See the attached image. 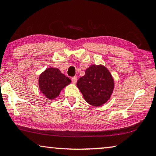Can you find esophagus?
Here are the masks:
<instances>
[{
	"mask_svg": "<svg viewBox=\"0 0 156 156\" xmlns=\"http://www.w3.org/2000/svg\"><path fill=\"white\" fill-rule=\"evenodd\" d=\"M72 80L73 84H76V82H77V77H76V76H73V77H72Z\"/></svg>",
	"mask_w": 156,
	"mask_h": 156,
	"instance_id": "34e87169",
	"label": "esophagus"
}]
</instances>
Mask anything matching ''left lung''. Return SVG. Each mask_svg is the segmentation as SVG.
<instances>
[{
  "instance_id": "obj_1",
  "label": "left lung",
  "mask_w": 156,
  "mask_h": 156,
  "mask_svg": "<svg viewBox=\"0 0 156 156\" xmlns=\"http://www.w3.org/2000/svg\"><path fill=\"white\" fill-rule=\"evenodd\" d=\"M77 86L89 104L100 106L109 99L114 83L106 67L92 65L86 69L85 75L79 78Z\"/></svg>"
}]
</instances>
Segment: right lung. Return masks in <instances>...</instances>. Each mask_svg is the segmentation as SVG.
Here are the masks:
<instances>
[{
  "label": "right lung",
  "mask_w": 156,
  "mask_h": 156,
  "mask_svg": "<svg viewBox=\"0 0 156 156\" xmlns=\"http://www.w3.org/2000/svg\"><path fill=\"white\" fill-rule=\"evenodd\" d=\"M70 83V79L56 68L47 69L39 77L41 91L50 100L58 96L60 91Z\"/></svg>",
  "instance_id": "right-lung-1"
}]
</instances>
